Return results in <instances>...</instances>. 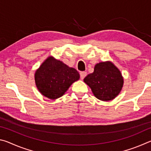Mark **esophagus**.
I'll list each match as a JSON object with an SVG mask.
<instances>
[{"mask_svg":"<svg viewBox=\"0 0 151 151\" xmlns=\"http://www.w3.org/2000/svg\"><path fill=\"white\" fill-rule=\"evenodd\" d=\"M86 76V72H84V71H83V72L80 73V76H81V78L82 79V80L85 78Z\"/></svg>","mask_w":151,"mask_h":151,"instance_id":"34e87169","label":"esophagus"}]
</instances>
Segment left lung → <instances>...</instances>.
Returning <instances> with one entry per match:
<instances>
[{"mask_svg":"<svg viewBox=\"0 0 151 151\" xmlns=\"http://www.w3.org/2000/svg\"><path fill=\"white\" fill-rule=\"evenodd\" d=\"M94 95L101 101L114 99L121 92L123 78L119 70L111 62L96 64L94 72L84 78Z\"/></svg>","mask_w":151,"mask_h":151,"instance_id":"obj_1","label":"left lung"}]
</instances>
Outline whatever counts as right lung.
<instances>
[{
  "mask_svg": "<svg viewBox=\"0 0 151 151\" xmlns=\"http://www.w3.org/2000/svg\"><path fill=\"white\" fill-rule=\"evenodd\" d=\"M35 83L42 95L56 99L62 96L80 78L77 70L53 57H48L35 73Z\"/></svg>",
  "mask_w": 151,
  "mask_h": 151,
  "instance_id": "right-lung-1",
  "label": "right lung"
}]
</instances>
